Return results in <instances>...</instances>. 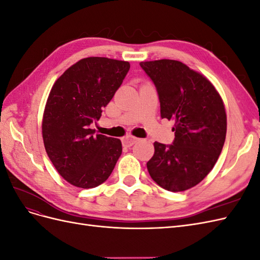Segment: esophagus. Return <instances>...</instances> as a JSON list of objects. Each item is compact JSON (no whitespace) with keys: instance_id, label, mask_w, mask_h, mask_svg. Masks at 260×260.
Returning a JSON list of instances; mask_svg holds the SVG:
<instances>
[{"instance_id":"34e87169","label":"esophagus","mask_w":260,"mask_h":260,"mask_svg":"<svg viewBox=\"0 0 260 260\" xmlns=\"http://www.w3.org/2000/svg\"><path fill=\"white\" fill-rule=\"evenodd\" d=\"M138 140H139V139H137L136 137L128 136V137H125V138L122 140V143H123L124 146L129 147V146H132L133 144H135Z\"/></svg>"}]
</instances>
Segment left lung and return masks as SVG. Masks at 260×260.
<instances>
[{
  "label": "left lung",
  "mask_w": 260,
  "mask_h": 260,
  "mask_svg": "<svg viewBox=\"0 0 260 260\" xmlns=\"http://www.w3.org/2000/svg\"><path fill=\"white\" fill-rule=\"evenodd\" d=\"M156 86L160 116L175 120L172 144L154 143L146 164L155 182L170 192L199 184L222 151L226 115L219 93L205 77L172 59L141 61Z\"/></svg>",
  "instance_id": "obj_1"
}]
</instances>
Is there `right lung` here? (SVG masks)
<instances>
[{"label":"right lung","mask_w":260,"mask_h":260,"mask_svg":"<svg viewBox=\"0 0 260 260\" xmlns=\"http://www.w3.org/2000/svg\"><path fill=\"white\" fill-rule=\"evenodd\" d=\"M130 69L128 61L88 57L55 81L46 102L42 136L58 174L78 187H95L108 179L119 158V139L94 135L96 122Z\"/></svg>","instance_id":"right-lung-1"}]
</instances>
